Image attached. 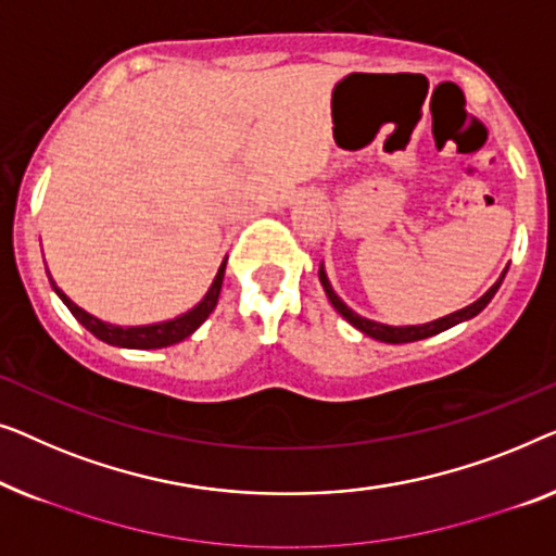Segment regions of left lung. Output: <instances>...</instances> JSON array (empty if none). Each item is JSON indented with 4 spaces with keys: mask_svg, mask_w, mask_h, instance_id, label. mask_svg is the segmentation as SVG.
Listing matches in <instances>:
<instances>
[{
    "mask_svg": "<svg viewBox=\"0 0 556 556\" xmlns=\"http://www.w3.org/2000/svg\"><path fill=\"white\" fill-rule=\"evenodd\" d=\"M504 275H506V271H504ZM504 275H502V279H504ZM502 279H498L496 285L491 287L489 292L483 294L479 302L468 304L466 309H458V312H453V315H448V317H441V319H435V323H428V325H416V327H390V325H380V323H372V319H365V317L355 315V312L350 309L348 304L342 302L340 296L332 292V287H330V281H327L325 271L319 269V281H323V287H325L327 296H330L332 307L338 309L340 315L345 317L350 325L357 327L359 332H365L367 338H375V340H380V342H390V345H403V342H416V340H426V338H431V334H438V332L448 330V327L458 325V323H464V319H471L473 315H479V312H481L483 307H486V304L491 302V296L496 294V289H498V285H502Z\"/></svg>",
    "mask_w": 556,
    "mask_h": 556,
    "instance_id": "8db88e82",
    "label": "left lung"
}]
</instances>
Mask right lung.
<instances>
[{
    "label": "right lung",
    "instance_id": "right-lung-1",
    "mask_svg": "<svg viewBox=\"0 0 556 556\" xmlns=\"http://www.w3.org/2000/svg\"><path fill=\"white\" fill-rule=\"evenodd\" d=\"M224 269H226V262L222 264V269H218V275L214 279V285L206 292V296L193 307L191 312H186V315L176 317V319H168V323H161V325H148V327H115V325H108V323H100L98 317L88 315V312L77 307V304L70 300V296L62 292V289L54 287V292L60 294V300L67 304V309L73 312V317L80 323L85 330H90L96 334L98 340L108 342V345H115V348H132V350H155V348H168V345H176V342H181L189 338L199 330V327L206 323V317L214 312L216 302H218V292H222V281H224Z\"/></svg>",
    "mask_w": 556,
    "mask_h": 556
}]
</instances>
